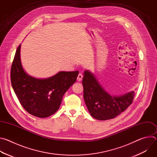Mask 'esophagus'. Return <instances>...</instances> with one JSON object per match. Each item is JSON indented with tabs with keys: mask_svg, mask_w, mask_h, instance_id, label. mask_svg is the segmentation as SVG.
<instances>
[{
	"mask_svg": "<svg viewBox=\"0 0 157 157\" xmlns=\"http://www.w3.org/2000/svg\"><path fill=\"white\" fill-rule=\"evenodd\" d=\"M82 77H83L81 73H79V75H78V78H77L78 81H81L82 80Z\"/></svg>",
	"mask_w": 157,
	"mask_h": 157,
	"instance_id": "obj_1",
	"label": "esophagus"
}]
</instances>
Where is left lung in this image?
<instances>
[{"mask_svg":"<svg viewBox=\"0 0 157 157\" xmlns=\"http://www.w3.org/2000/svg\"><path fill=\"white\" fill-rule=\"evenodd\" d=\"M82 82L86 105L91 116L96 119L105 121L114 119L133 102L134 91L120 96H111L88 70L84 71Z\"/></svg>","mask_w":157,"mask_h":157,"instance_id":"8db88e82","label":"left lung"}]
</instances>
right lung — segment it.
Returning a JSON list of instances; mask_svg holds the SVG:
<instances>
[{
	"label": "right lung",
	"instance_id": "add662e5",
	"mask_svg": "<svg viewBox=\"0 0 157 157\" xmlns=\"http://www.w3.org/2000/svg\"><path fill=\"white\" fill-rule=\"evenodd\" d=\"M21 44L17 49L10 71L13 91L21 105L36 117H49L58 110L67 90L75 82L79 71H60L46 79H37L24 71L20 59Z\"/></svg>",
	"mask_w": 157,
	"mask_h": 157
}]
</instances>
